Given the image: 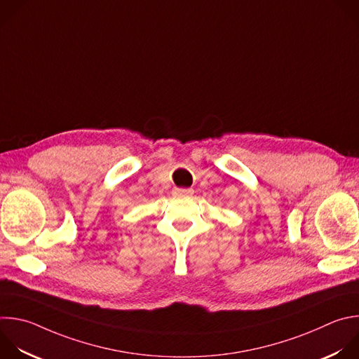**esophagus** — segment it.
Wrapping results in <instances>:
<instances>
[{
  "label": "esophagus",
  "mask_w": 359,
  "mask_h": 359,
  "mask_svg": "<svg viewBox=\"0 0 359 359\" xmlns=\"http://www.w3.org/2000/svg\"><path fill=\"white\" fill-rule=\"evenodd\" d=\"M194 193L193 189H173V196H177V197H184V196H191Z\"/></svg>",
  "instance_id": "esophagus-1"
}]
</instances>
